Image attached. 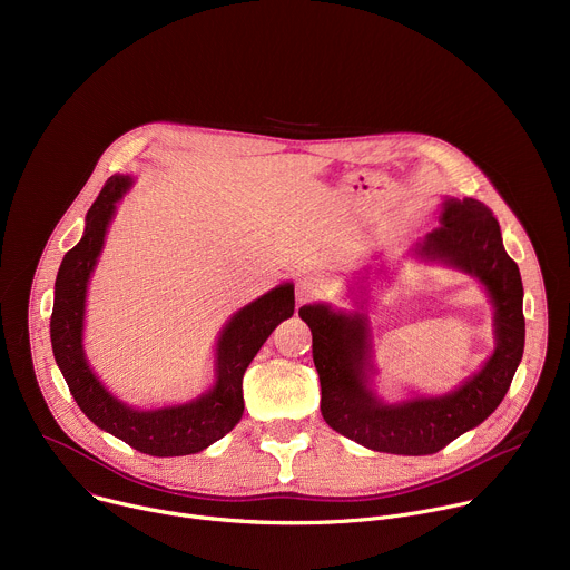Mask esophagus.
<instances>
[{
	"label": "esophagus",
	"instance_id": "obj_1",
	"mask_svg": "<svg viewBox=\"0 0 570 570\" xmlns=\"http://www.w3.org/2000/svg\"><path fill=\"white\" fill-rule=\"evenodd\" d=\"M324 293V282L320 277H313V275H306L297 282L295 286V297L299 304H306V302H313L317 299L320 295Z\"/></svg>",
	"mask_w": 570,
	"mask_h": 570
}]
</instances>
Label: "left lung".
<instances>
[{
    "instance_id": "1",
    "label": "left lung",
    "mask_w": 570,
    "mask_h": 570,
    "mask_svg": "<svg viewBox=\"0 0 570 570\" xmlns=\"http://www.w3.org/2000/svg\"><path fill=\"white\" fill-rule=\"evenodd\" d=\"M411 255L478 279L494 306L497 347L455 390L435 396L411 394L403 401H385L376 394L374 338L363 311L370 297L361 295H370V275L385 273L383 264L363 275L356 284L358 296L350 288L354 311L315 302L304 304L299 317L313 336L324 422L372 451L431 455L482 424L510 390L525 345L523 284L519 266L503 248L499 220L473 198H444L440 227L415 240Z\"/></svg>"
}]
</instances>
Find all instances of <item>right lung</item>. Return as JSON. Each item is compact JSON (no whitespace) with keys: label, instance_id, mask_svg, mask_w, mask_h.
Segmentation results:
<instances>
[{"label":"right lung","instance_id":"add662e5","mask_svg":"<svg viewBox=\"0 0 570 570\" xmlns=\"http://www.w3.org/2000/svg\"><path fill=\"white\" fill-rule=\"evenodd\" d=\"M132 183V176L119 174L106 183L86 216L83 236L58 268L51 350L78 409L101 431L155 458L189 455L207 449L238 424L243 415V374L277 324L293 315L295 293L293 284L284 282L232 313L216 341L214 383L200 396L161 409H135L121 401L90 367L83 327L90 277L99 264L117 203L130 191Z\"/></svg>","mask_w":570,"mask_h":570}]
</instances>
